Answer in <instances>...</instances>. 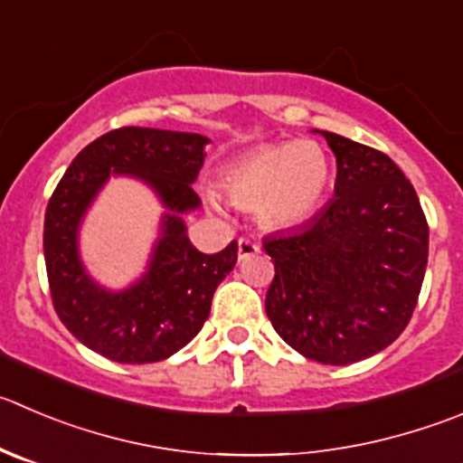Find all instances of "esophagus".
Wrapping results in <instances>:
<instances>
[{"label": "esophagus", "mask_w": 463, "mask_h": 463, "mask_svg": "<svg viewBox=\"0 0 463 463\" xmlns=\"http://www.w3.org/2000/svg\"><path fill=\"white\" fill-rule=\"evenodd\" d=\"M259 252V243L257 241H252V239H239V259H248V257H252V254H257Z\"/></svg>", "instance_id": "obj_1"}]
</instances>
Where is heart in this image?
<instances>
[{
	"instance_id": "heart-1",
	"label": "heart",
	"mask_w": 463,
	"mask_h": 463,
	"mask_svg": "<svg viewBox=\"0 0 463 463\" xmlns=\"http://www.w3.org/2000/svg\"><path fill=\"white\" fill-rule=\"evenodd\" d=\"M332 168L314 140H281L252 149L220 175L227 197L241 209H254L268 229L302 224L318 211ZM215 204V202H213Z\"/></svg>"
}]
</instances>
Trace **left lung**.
I'll use <instances>...</instances> for the list:
<instances>
[{
	"label": "left lung",
	"instance_id": "left-lung-1",
	"mask_svg": "<svg viewBox=\"0 0 463 463\" xmlns=\"http://www.w3.org/2000/svg\"><path fill=\"white\" fill-rule=\"evenodd\" d=\"M323 136L336 156V197L302 229L263 241L275 266L266 314L307 359L347 366L389 347L411 320L430 227L384 152Z\"/></svg>",
	"mask_w": 463,
	"mask_h": 463
}]
</instances>
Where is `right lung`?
Masks as SVG:
<instances>
[{"instance_id": "add662e5", "label": "right lung", "mask_w": 463, "mask_h": 463, "mask_svg": "<svg viewBox=\"0 0 463 463\" xmlns=\"http://www.w3.org/2000/svg\"><path fill=\"white\" fill-rule=\"evenodd\" d=\"M209 138L184 131L120 127L77 154L45 211V266L61 323L97 354L118 364H154L191 343L209 318L220 281L239 257L236 241L218 254L191 245L179 213L200 206L191 184ZM109 174H134L159 193L170 214L146 277L122 294L99 289L76 254V229Z\"/></svg>"}]
</instances>
